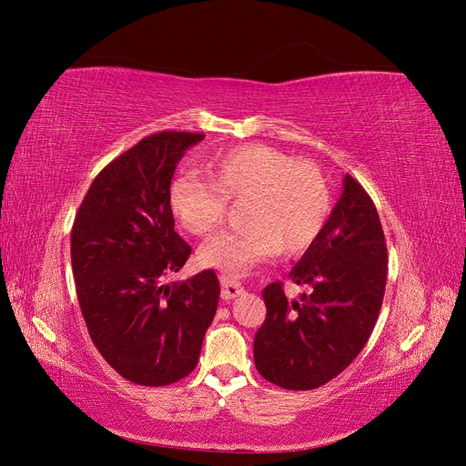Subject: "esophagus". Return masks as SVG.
I'll return each instance as SVG.
<instances>
[{"label":"esophagus","instance_id":"esophagus-1","mask_svg":"<svg viewBox=\"0 0 466 466\" xmlns=\"http://www.w3.org/2000/svg\"><path fill=\"white\" fill-rule=\"evenodd\" d=\"M219 281H221V298H223L225 301L235 299V298H238V295L243 293V286L238 284V281H237L233 276L221 274V276H219Z\"/></svg>","mask_w":466,"mask_h":466}]
</instances>
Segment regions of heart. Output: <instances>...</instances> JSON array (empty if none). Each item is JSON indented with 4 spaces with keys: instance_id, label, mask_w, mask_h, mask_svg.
<instances>
[{
    "instance_id": "obj_1",
    "label": "heart",
    "mask_w": 466,
    "mask_h": 466,
    "mask_svg": "<svg viewBox=\"0 0 466 466\" xmlns=\"http://www.w3.org/2000/svg\"><path fill=\"white\" fill-rule=\"evenodd\" d=\"M206 173L209 182L190 173L177 177L168 206L182 228L204 237L223 223L228 202L243 200V228L209 238L200 248V262L221 272L243 274L278 248L281 255L303 252L329 218V187L319 168L270 146L219 153Z\"/></svg>"
}]
</instances>
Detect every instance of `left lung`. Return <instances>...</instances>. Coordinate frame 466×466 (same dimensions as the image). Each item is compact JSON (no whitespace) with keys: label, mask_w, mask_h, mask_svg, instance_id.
Listing matches in <instances>:
<instances>
[{"label":"left lung","mask_w":466,"mask_h":466,"mask_svg":"<svg viewBox=\"0 0 466 466\" xmlns=\"http://www.w3.org/2000/svg\"><path fill=\"white\" fill-rule=\"evenodd\" d=\"M289 278L309 286L288 299L279 281L266 286V320L255 336V365L270 383L311 390L329 383L368 344L387 286V243L377 208L356 178Z\"/></svg>","instance_id":"obj_1"}]
</instances>
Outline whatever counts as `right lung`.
Instances as JSON below:
<instances>
[{"label":"right lung","mask_w":466,"mask_h":466,"mask_svg":"<svg viewBox=\"0 0 466 466\" xmlns=\"http://www.w3.org/2000/svg\"><path fill=\"white\" fill-rule=\"evenodd\" d=\"M204 134L159 132L110 161L72 228L77 301L93 344L136 385L165 387L194 371L219 301L214 270L165 284L190 257L168 190L177 163Z\"/></svg>","instance_id":"obj_1"}]
</instances>
